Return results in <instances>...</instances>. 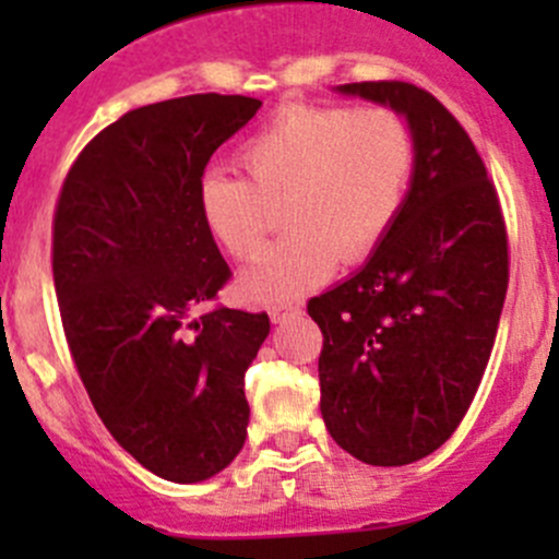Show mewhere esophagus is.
<instances>
[{
	"label": "esophagus",
	"instance_id": "34e87169",
	"mask_svg": "<svg viewBox=\"0 0 559 559\" xmlns=\"http://www.w3.org/2000/svg\"><path fill=\"white\" fill-rule=\"evenodd\" d=\"M302 313V306L300 302H278V306L270 308V319L278 324V321H286V319H295V316Z\"/></svg>",
	"mask_w": 559,
	"mask_h": 559
}]
</instances>
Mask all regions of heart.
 Instances as JSON below:
<instances>
[{
    "instance_id": "1",
    "label": "heart",
    "mask_w": 559,
    "mask_h": 559,
    "mask_svg": "<svg viewBox=\"0 0 559 559\" xmlns=\"http://www.w3.org/2000/svg\"><path fill=\"white\" fill-rule=\"evenodd\" d=\"M416 148L408 123L386 107L289 105L240 151L248 175L207 170L200 216L229 257L251 259L267 238L273 205L292 229L240 275L251 302L278 306L335 273L341 259L373 257L405 205Z\"/></svg>"
}]
</instances>
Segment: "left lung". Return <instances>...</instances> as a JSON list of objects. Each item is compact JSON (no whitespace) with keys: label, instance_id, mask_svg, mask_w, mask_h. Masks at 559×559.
<instances>
[{"label":"left lung","instance_id":"left-lung-1","mask_svg":"<svg viewBox=\"0 0 559 559\" xmlns=\"http://www.w3.org/2000/svg\"><path fill=\"white\" fill-rule=\"evenodd\" d=\"M337 92L405 116L416 162L379 251L308 302L324 335L321 416L357 460L408 465L443 447L476 397L509 289V235L476 145L430 92L403 81Z\"/></svg>","mask_w":559,"mask_h":559}]
</instances>
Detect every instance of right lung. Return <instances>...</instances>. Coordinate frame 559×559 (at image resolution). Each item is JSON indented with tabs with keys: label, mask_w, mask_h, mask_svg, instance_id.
<instances>
[{
	"label": "right lung",
	"mask_w": 559,
	"mask_h": 559,
	"mask_svg": "<svg viewBox=\"0 0 559 559\" xmlns=\"http://www.w3.org/2000/svg\"><path fill=\"white\" fill-rule=\"evenodd\" d=\"M259 107L191 94L123 112L56 202L53 284L78 376L121 449L167 481H205L246 443L243 379L270 319L202 311L233 273L202 224L200 180Z\"/></svg>",
	"instance_id": "1"
}]
</instances>
